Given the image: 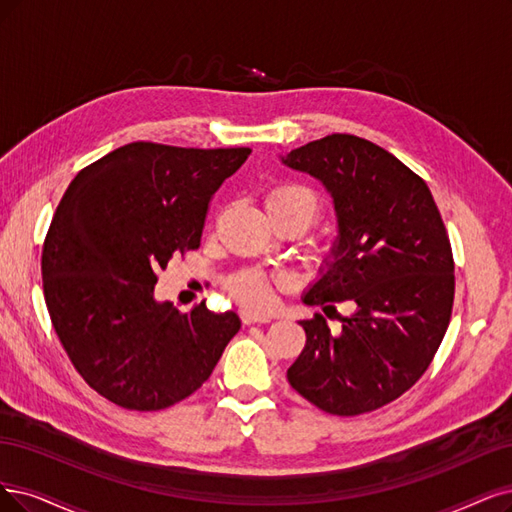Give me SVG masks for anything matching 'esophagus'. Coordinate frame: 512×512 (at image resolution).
I'll return each mask as SVG.
<instances>
[{"instance_id": "34e87169", "label": "esophagus", "mask_w": 512, "mask_h": 512, "mask_svg": "<svg viewBox=\"0 0 512 512\" xmlns=\"http://www.w3.org/2000/svg\"><path fill=\"white\" fill-rule=\"evenodd\" d=\"M240 318L244 325H253V323H270L272 316L268 314H257V312H251V310H240Z\"/></svg>"}]
</instances>
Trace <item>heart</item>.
<instances>
[{
	"mask_svg": "<svg viewBox=\"0 0 512 512\" xmlns=\"http://www.w3.org/2000/svg\"><path fill=\"white\" fill-rule=\"evenodd\" d=\"M270 215H293L308 227L318 217V198L304 185L282 183L272 187L266 196ZM232 297L249 308H268L274 295V278L259 270H244L227 282Z\"/></svg>",
	"mask_w": 512,
	"mask_h": 512,
	"instance_id": "obj_1",
	"label": "heart"
}]
</instances>
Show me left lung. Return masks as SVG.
I'll return each mask as SVG.
<instances>
[{"label":"left lung","mask_w":512,"mask_h":512,"mask_svg":"<svg viewBox=\"0 0 512 512\" xmlns=\"http://www.w3.org/2000/svg\"><path fill=\"white\" fill-rule=\"evenodd\" d=\"M280 160L323 183L337 215L304 301L356 306L339 331L323 314L299 320L306 346L289 384L333 415L380 409L420 380L449 325L456 278L439 208L422 177L361 137L329 135Z\"/></svg>","instance_id":"1"}]
</instances>
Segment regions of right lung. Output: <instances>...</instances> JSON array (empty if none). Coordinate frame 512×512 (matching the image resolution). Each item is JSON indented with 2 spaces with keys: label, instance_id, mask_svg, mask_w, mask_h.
I'll return each mask as SVG.
<instances>
[{
  "label": "right lung",
  "instance_id": "1",
  "mask_svg": "<svg viewBox=\"0 0 512 512\" xmlns=\"http://www.w3.org/2000/svg\"><path fill=\"white\" fill-rule=\"evenodd\" d=\"M249 154L137 141L69 183L44 240V297L73 367L107 401L158 411L187 399L238 333V314L204 301L181 314L154 287L198 249L208 202Z\"/></svg>",
  "mask_w": 512,
  "mask_h": 512
}]
</instances>
